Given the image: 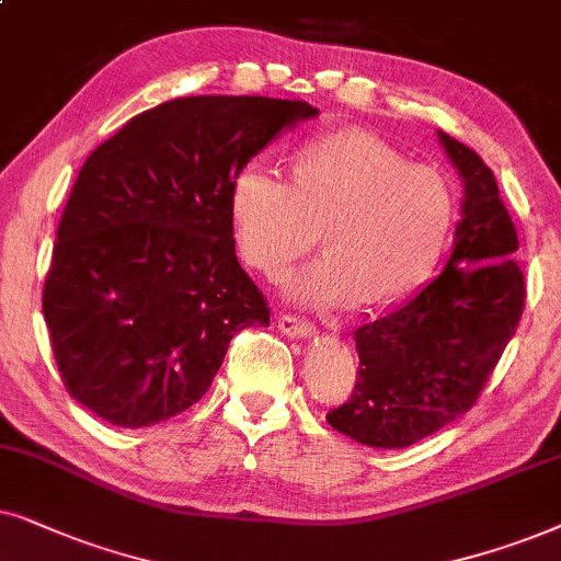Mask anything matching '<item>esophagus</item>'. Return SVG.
Wrapping results in <instances>:
<instances>
[{
	"instance_id": "1",
	"label": "esophagus",
	"mask_w": 561,
	"mask_h": 561,
	"mask_svg": "<svg viewBox=\"0 0 561 561\" xmlns=\"http://www.w3.org/2000/svg\"><path fill=\"white\" fill-rule=\"evenodd\" d=\"M276 325H279L282 333L293 335V339H310V335L316 333V325H312L310 320L289 316V312H285V316L276 318Z\"/></svg>"
}]
</instances>
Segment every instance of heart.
Wrapping results in <instances>:
<instances>
[{
	"label": "heart",
	"instance_id": "b5f03b06",
	"mask_svg": "<svg viewBox=\"0 0 561 561\" xmlns=\"http://www.w3.org/2000/svg\"><path fill=\"white\" fill-rule=\"evenodd\" d=\"M454 215L444 174L358 130L302 144L293 182L249 161L230 184L241 256L272 279L316 249L323 228L328 256L295 285V295L318 308H382L413 293L442 256Z\"/></svg>",
	"mask_w": 561,
	"mask_h": 561
}]
</instances>
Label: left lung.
I'll list each match as a JSON object with an SVG mask.
<instances>
[{"label":"left lung","instance_id":"8db88e82","mask_svg":"<svg viewBox=\"0 0 561 561\" xmlns=\"http://www.w3.org/2000/svg\"><path fill=\"white\" fill-rule=\"evenodd\" d=\"M465 179L449 264L413 300L356 328L358 371L328 423L375 449H405L457 421L480 398L526 305L518 236L492 171L442 133Z\"/></svg>","mask_w":561,"mask_h":561}]
</instances>
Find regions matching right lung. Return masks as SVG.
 Wrapping results in <instances>:
<instances>
[{
	"instance_id": "obj_1",
	"label": "right lung",
	"mask_w": 561,
	"mask_h": 561,
	"mask_svg": "<svg viewBox=\"0 0 561 561\" xmlns=\"http://www.w3.org/2000/svg\"><path fill=\"white\" fill-rule=\"evenodd\" d=\"M300 100L179 96L136 115L81 167L54 243L43 316L64 387L123 428L192 408L238 331L268 305L236 256L230 184Z\"/></svg>"
}]
</instances>
